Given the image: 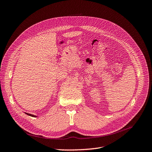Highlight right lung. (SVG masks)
<instances>
[{
  "instance_id": "1",
  "label": "right lung",
  "mask_w": 152,
  "mask_h": 152,
  "mask_svg": "<svg viewBox=\"0 0 152 152\" xmlns=\"http://www.w3.org/2000/svg\"><path fill=\"white\" fill-rule=\"evenodd\" d=\"M26 115H30V116H31V117H35L36 116L35 115H31V114H30V113H25Z\"/></svg>"
}]
</instances>
